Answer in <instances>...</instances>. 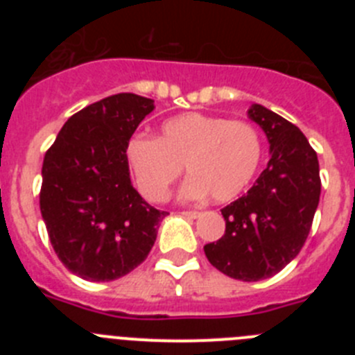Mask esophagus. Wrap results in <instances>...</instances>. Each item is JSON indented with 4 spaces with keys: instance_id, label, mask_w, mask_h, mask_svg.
I'll use <instances>...</instances> for the list:
<instances>
[{
    "instance_id": "1",
    "label": "esophagus",
    "mask_w": 355,
    "mask_h": 355,
    "mask_svg": "<svg viewBox=\"0 0 355 355\" xmlns=\"http://www.w3.org/2000/svg\"><path fill=\"white\" fill-rule=\"evenodd\" d=\"M183 215L188 216V218H197V216H199L200 213L199 211H190V209H188V211H183Z\"/></svg>"
}]
</instances>
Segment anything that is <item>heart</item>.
<instances>
[{
    "label": "heart",
    "instance_id": "obj_1",
    "mask_svg": "<svg viewBox=\"0 0 355 355\" xmlns=\"http://www.w3.org/2000/svg\"><path fill=\"white\" fill-rule=\"evenodd\" d=\"M261 158L263 139L254 124L197 112L163 122L158 139L135 135L126 144L135 184L150 202L167 199L183 165L192 175L183 188L184 197L200 199L209 193L215 202H229L249 188Z\"/></svg>",
    "mask_w": 355,
    "mask_h": 355
}]
</instances>
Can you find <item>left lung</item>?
Returning <instances> with one entry per match:
<instances>
[{"label": "left lung", "instance_id": "obj_1", "mask_svg": "<svg viewBox=\"0 0 355 355\" xmlns=\"http://www.w3.org/2000/svg\"><path fill=\"white\" fill-rule=\"evenodd\" d=\"M249 117L270 144V162L245 196L222 208L225 233L206 243L208 261L240 281L281 272L300 252L318 208V156L299 128L261 105Z\"/></svg>", "mask_w": 355, "mask_h": 355}]
</instances>
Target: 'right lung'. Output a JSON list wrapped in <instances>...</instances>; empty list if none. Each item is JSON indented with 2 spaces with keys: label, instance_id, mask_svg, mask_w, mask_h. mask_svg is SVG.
Here are the masks:
<instances>
[{
  "label": "right lung",
  "instance_id": "1",
  "mask_svg": "<svg viewBox=\"0 0 355 355\" xmlns=\"http://www.w3.org/2000/svg\"><path fill=\"white\" fill-rule=\"evenodd\" d=\"M155 101L122 92L69 117L42 163L40 213L56 256L87 281H114L147 258L167 211L131 184L126 144Z\"/></svg>",
  "mask_w": 355,
  "mask_h": 355
}]
</instances>
